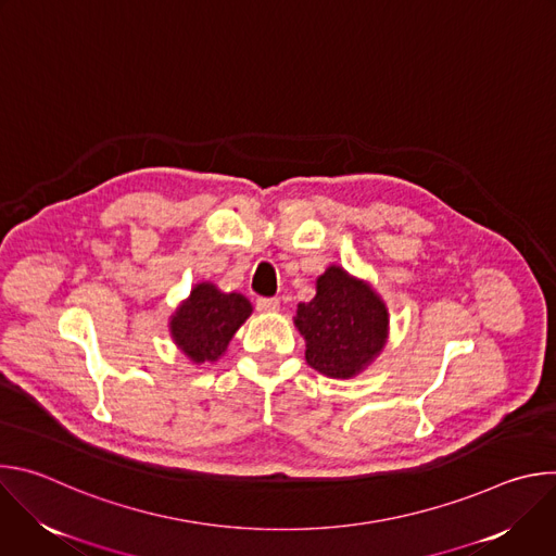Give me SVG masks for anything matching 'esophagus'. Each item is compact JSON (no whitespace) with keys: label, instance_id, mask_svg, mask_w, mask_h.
<instances>
[{"label":"esophagus","instance_id":"esophagus-1","mask_svg":"<svg viewBox=\"0 0 556 556\" xmlns=\"http://www.w3.org/2000/svg\"><path fill=\"white\" fill-rule=\"evenodd\" d=\"M257 309L260 312H277L279 309V301L273 296H260L257 299Z\"/></svg>","mask_w":556,"mask_h":556}]
</instances>
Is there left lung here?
<instances>
[{"label": "left lung", "instance_id": "left-lung-1", "mask_svg": "<svg viewBox=\"0 0 556 556\" xmlns=\"http://www.w3.org/2000/svg\"><path fill=\"white\" fill-rule=\"evenodd\" d=\"M294 326L305 339V361L330 378L361 374L384 348L389 312L369 283L341 266L316 279V294L296 305Z\"/></svg>", "mask_w": 556, "mask_h": 556}]
</instances>
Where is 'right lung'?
Returning a JSON list of instances; mask_svg holds the SVG:
<instances>
[{"label": "right lung", "instance_id": "1", "mask_svg": "<svg viewBox=\"0 0 556 556\" xmlns=\"http://www.w3.org/2000/svg\"><path fill=\"white\" fill-rule=\"evenodd\" d=\"M251 312L253 305L244 294L222 292L217 286L202 281L174 312L169 330L185 356L193 363H213L226 352L232 334Z\"/></svg>", "mask_w": 556, "mask_h": 556}]
</instances>
